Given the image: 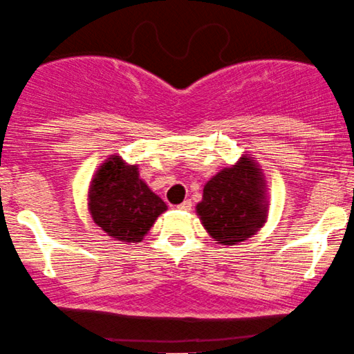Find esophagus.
Instances as JSON below:
<instances>
[{
    "instance_id": "obj_1",
    "label": "esophagus",
    "mask_w": 354,
    "mask_h": 354,
    "mask_svg": "<svg viewBox=\"0 0 354 354\" xmlns=\"http://www.w3.org/2000/svg\"><path fill=\"white\" fill-rule=\"evenodd\" d=\"M177 207L180 209V210H190V209H192V202H190V201H184V202H182V204H178Z\"/></svg>"
}]
</instances>
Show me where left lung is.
<instances>
[{
  "mask_svg": "<svg viewBox=\"0 0 354 354\" xmlns=\"http://www.w3.org/2000/svg\"><path fill=\"white\" fill-rule=\"evenodd\" d=\"M197 214L207 232L221 244H237L264 224V182L256 162L242 157L205 184Z\"/></svg>",
  "mask_w": 354,
  "mask_h": 354,
  "instance_id": "left-lung-1",
  "label": "left lung"
}]
</instances>
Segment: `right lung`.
Masks as SVG:
<instances>
[{"instance_id":"add662e5","label":"right lung","mask_w":354,"mask_h":354,"mask_svg":"<svg viewBox=\"0 0 354 354\" xmlns=\"http://www.w3.org/2000/svg\"><path fill=\"white\" fill-rule=\"evenodd\" d=\"M88 207L95 224L113 239L138 242L167 209L140 177L137 165L112 156L91 180Z\"/></svg>"}]
</instances>
